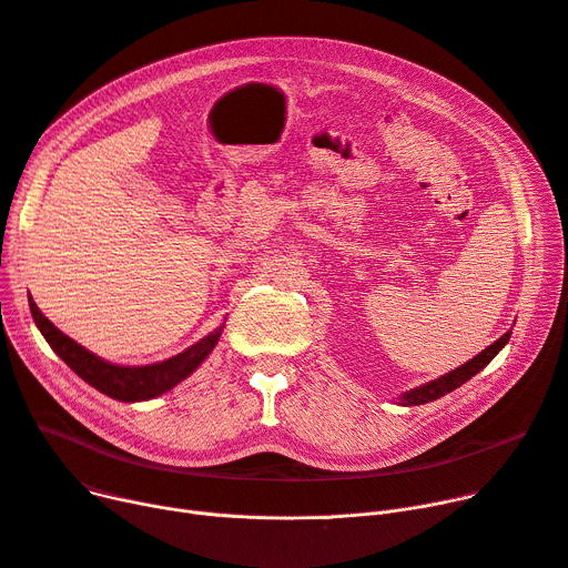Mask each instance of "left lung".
<instances>
[{
    "label": "left lung",
    "instance_id": "8db88e82",
    "mask_svg": "<svg viewBox=\"0 0 568 568\" xmlns=\"http://www.w3.org/2000/svg\"><path fill=\"white\" fill-rule=\"evenodd\" d=\"M509 337H511V331L505 333L503 337H498L494 345L486 347V349H484L481 354H477L475 358H470L466 365L447 372L445 376H440V379H436V382H429V384H425V386H420V388H415V390H410V393H404V395H402V404H404V406L427 404V402H434V399H438V397L452 393L455 388L464 386V384L470 379V376H475L481 367H486L490 361L496 358V354L507 345Z\"/></svg>",
    "mask_w": 568,
    "mask_h": 568
}]
</instances>
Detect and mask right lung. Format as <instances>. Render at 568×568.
I'll return each mask as SVG.
<instances>
[{
  "label": "right lung",
  "mask_w": 568,
  "mask_h": 568,
  "mask_svg": "<svg viewBox=\"0 0 568 568\" xmlns=\"http://www.w3.org/2000/svg\"><path fill=\"white\" fill-rule=\"evenodd\" d=\"M29 308L36 326L41 328L50 347L61 356V361L74 374H80L87 384L121 402H141V399L158 397L171 390L207 358V354L214 349L221 335V328H216L210 335H205L194 347H189L182 354L155 365L123 367V365H111L98 358L95 354L87 352L82 345L74 343V339L63 335L41 311L36 308L33 298H29Z\"/></svg>",
  "instance_id": "right-lung-1"
}]
</instances>
